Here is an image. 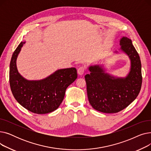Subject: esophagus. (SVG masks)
<instances>
[{"mask_svg": "<svg viewBox=\"0 0 151 151\" xmlns=\"http://www.w3.org/2000/svg\"><path fill=\"white\" fill-rule=\"evenodd\" d=\"M84 71H85V67H81L78 68V74L79 75H83L84 73Z\"/></svg>", "mask_w": 151, "mask_h": 151, "instance_id": "1", "label": "esophagus"}]
</instances>
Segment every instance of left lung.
Listing matches in <instances>:
<instances>
[{
  "instance_id": "left-lung-1",
  "label": "left lung",
  "mask_w": 151,
  "mask_h": 151,
  "mask_svg": "<svg viewBox=\"0 0 151 151\" xmlns=\"http://www.w3.org/2000/svg\"><path fill=\"white\" fill-rule=\"evenodd\" d=\"M121 50L129 55L130 71L125 78H117L105 73L99 65L89 67L85 75L88 100L93 109L105 113H116L127 107L135 100L142 84L141 63L132 40L122 37ZM117 52V51H116Z\"/></svg>"
}]
</instances>
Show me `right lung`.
Here are the masks:
<instances>
[{
	"label": "right lung",
	"mask_w": 151,
	"mask_h": 151,
	"mask_svg": "<svg viewBox=\"0 0 151 151\" xmlns=\"http://www.w3.org/2000/svg\"><path fill=\"white\" fill-rule=\"evenodd\" d=\"M25 42H21L14 51L10 64V85L19 104L35 114H46L58 109L68 86L77 78L75 68L60 69L43 80L29 81L18 72L17 59Z\"/></svg>",
	"instance_id": "1"
}]
</instances>
